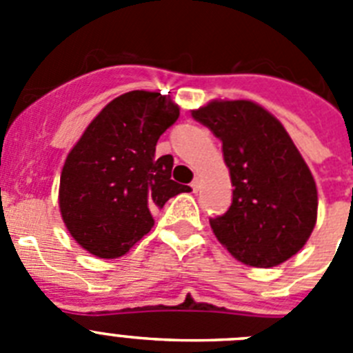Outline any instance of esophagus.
Listing matches in <instances>:
<instances>
[{
    "label": "esophagus",
    "mask_w": 353,
    "mask_h": 353,
    "mask_svg": "<svg viewBox=\"0 0 353 353\" xmlns=\"http://www.w3.org/2000/svg\"><path fill=\"white\" fill-rule=\"evenodd\" d=\"M191 187H192V191L198 192L199 189H201V179H199V176H196V179L191 182Z\"/></svg>",
    "instance_id": "obj_1"
}]
</instances>
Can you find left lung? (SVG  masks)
I'll use <instances>...</instances> for the list:
<instances>
[{"label":"left lung","instance_id":"left-lung-1","mask_svg":"<svg viewBox=\"0 0 353 353\" xmlns=\"http://www.w3.org/2000/svg\"><path fill=\"white\" fill-rule=\"evenodd\" d=\"M192 118L223 141L232 205L210 219L232 256L269 269L297 254L316 224V183L274 114L251 101H212Z\"/></svg>","mask_w":353,"mask_h":353}]
</instances>
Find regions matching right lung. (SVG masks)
I'll return each mask as SVG.
<instances>
[{"instance_id": "1", "label": "right lung", "mask_w": 353, "mask_h": 353, "mask_svg": "<svg viewBox=\"0 0 353 353\" xmlns=\"http://www.w3.org/2000/svg\"><path fill=\"white\" fill-rule=\"evenodd\" d=\"M180 108L159 92L134 90L109 102L68 152L60 212L68 233L93 256H123L154 226V212L191 187L171 180L173 157L155 145Z\"/></svg>"}]
</instances>
